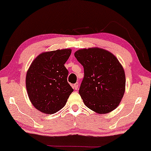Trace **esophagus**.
<instances>
[{"mask_svg":"<svg viewBox=\"0 0 151 151\" xmlns=\"http://www.w3.org/2000/svg\"><path fill=\"white\" fill-rule=\"evenodd\" d=\"M73 88H74V89H75V90H77L78 88V83H76L73 85Z\"/></svg>","mask_w":151,"mask_h":151,"instance_id":"34e87169","label":"esophagus"}]
</instances>
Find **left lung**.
I'll return each instance as SVG.
<instances>
[{"instance_id":"obj_1","label":"left lung","mask_w":151,"mask_h":151,"mask_svg":"<svg viewBox=\"0 0 151 151\" xmlns=\"http://www.w3.org/2000/svg\"><path fill=\"white\" fill-rule=\"evenodd\" d=\"M75 56L84 69L80 96L89 109L107 114L118 107L125 90V74L117 58L99 48L81 49Z\"/></svg>"}]
</instances>
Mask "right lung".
<instances>
[{"label": "right lung", "mask_w": 151, "mask_h": 151, "mask_svg": "<svg viewBox=\"0 0 151 151\" xmlns=\"http://www.w3.org/2000/svg\"><path fill=\"white\" fill-rule=\"evenodd\" d=\"M70 49L43 52L36 57L27 71L26 86L33 105L45 114L56 113L64 107L73 89L67 81L64 66Z\"/></svg>", "instance_id": "right-lung-1"}]
</instances>
